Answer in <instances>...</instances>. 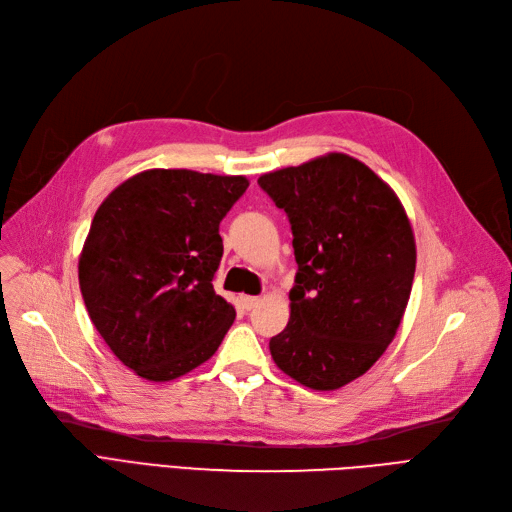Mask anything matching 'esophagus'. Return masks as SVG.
I'll return each instance as SVG.
<instances>
[{"instance_id":"esophagus-1","label":"esophagus","mask_w":512,"mask_h":512,"mask_svg":"<svg viewBox=\"0 0 512 512\" xmlns=\"http://www.w3.org/2000/svg\"><path fill=\"white\" fill-rule=\"evenodd\" d=\"M261 304V298H255V295H244L242 298V306L246 308V310H253V308H257Z\"/></svg>"}]
</instances>
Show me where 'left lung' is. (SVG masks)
Here are the masks:
<instances>
[{
    "label": "left lung",
    "instance_id": "1",
    "mask_svg": "<svg viewBox=\"0 0 512 512\" xmlns=\"http://www.w3.org/2000/svg\"><path fill=\"white\" fill-rule=\"evenodd\" d=\"M257 183L287 212L298 261L289 323L270 340L274 364L308 389H340L376 364L404 317L417 263L406 210L344 153Z\"/></svg>",
    "mask_w": 512,
    "mask_h": 512
}]
</instances>
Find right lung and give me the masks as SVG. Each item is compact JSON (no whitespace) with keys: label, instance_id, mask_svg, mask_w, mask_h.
Segmentation results:
<instances>
[{"label":"right lung","instance_id":"1","mask_svg":"<svg viewBox=\"0 0 512 512\" xmlns=\"http://www.w3.org/2000/svg\"><path fill=\"white\" fill-rule=\"evenodd\" d=\"M246 176L144 170L114 189L91 221L78 283L97 332L146 381H174L208 361L236 319L212 287L219 223Z\"/></svg>","mask_w":512,"mask_h":512}]
</instances>
